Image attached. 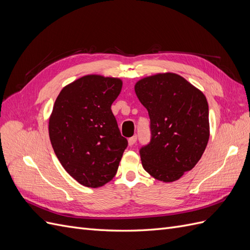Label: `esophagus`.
Wrapping results in <instances>:
<instances>
[{
  "label": "esophagus",
  "mask_w": 250,
  "mask_h": 250,
  "mask_svg": "<svg viewBox=\"0 0 250 250\" xmlns=\"http://www.w3.org/2000/svg\"><path fill=\"white\" fill-rule=\"evenodd\" d=\"M137 140H138L137 135H133V137H131L130 139H128V145H129V146H133L134 144L137 143Z\"/></svg>",
  "instance_id": "34e87169"
}]
</instances>
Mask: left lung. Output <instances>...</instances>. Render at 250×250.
<instances>
[{"label":"left lung","instance_id":"left-lung-1","mask_svg":"<svg viewBox=\"0 0 250 250\" xmlns=\"http://www.w3.org/2000/svg\"><path fill=\"white\" fill-rule=\"evenodd\" d=\"M134 90L150 118L151 141L140 150L143 168L157 180L175 181L195 167L207 148V98L174 73L143 78Z\"/></svg>","mask_w":250,"mask_h":250}]
</instances>
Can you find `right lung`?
Returning <instances> with one entry per match:
<instances>
[{
  "mask_svg": "<svg viewBox=\"0 0 250 250\" xmlns=\"http://www.w3.org/2000/svg\"><path fill=\"white\" fill-rule=\"evenodd\" d=\"M122 84L119 78L86 75L65 85L53 106L52 147L64 170L84 187L99 188L115 177L128 145L111 111Z\"/></svg>",
  "mask_w": 250,
  "mask_h": 250,
  "instance_id": "1",
  "label": "right lung"
}]
</instances>
